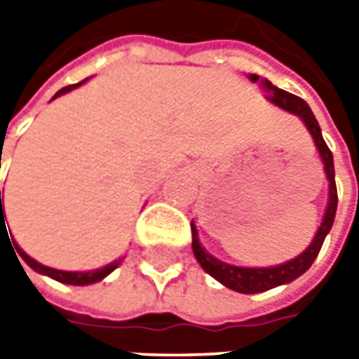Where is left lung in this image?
I'll return each instance as SVG.
<instances>
[{
    "label": "left lung",
    "instance_id": "1",
    "mask_svg": "<svg viewBox=\"0 0 359 359\" xmlns=\"http://www.w3.org/2000/svg\"><path fill=\"white\" fill-rule=\"evenodd\" d=\"M252 81H257L259 76L250 74ZM262 86L264 90L268 91V100L271 104H276L278 107H282L285 111L294 114L297 118L306 123V128L313 137V144L320 151V158L324 161V172L327 175V182H330V198H327V208H325L324 219L320 224V228L316 231V238L311 240V243L302 252V254L280 264V266H273V268H240V266H231L226 262H219L217 257L212 254H208L203 248H201L200 238H198V229L191 224V248H194V255L196 259L200 262V266L212 278H215L219 283H224L226 287L233 290V292H240V294H259V292H266L271 287H278L283 283L294 282L296 278H299L304 271H308L310 266L313 264V259L318 257L322 245H324L325 236L327 231L334 226V217H336V210H338V189H336V172H334V156L330 151V147L322 137V130H320V123L318 119L313 118L310 105L306 104L302 97H297L290 91H283L280 88H276L271 81L268 79H262Z\"/></svg>",
    "mask_w": 359,
    "mask_h": 359
}]
</instances>
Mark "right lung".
<instances>
[{
	"instance_id": "right-lung-1",
	"label": "right lung",
	"mask_w": 359,
	"mask_h": 359,
	"mask_svg": "<svg viewBox=\"0 0 359 359\" xmlns=\"http://www.w3.org/2000/svg\"><path fill=\"white\" fill-rule=\"evenodd\" d=\"M83 81H86V79H83ZM83 81H79V83H76V86H67V88L60 90L55 95H53V100H55V97H60L62 93H67V91H72L74 88H77V86H81ZM4 214H6V212H4V205H1V191H0V238H1V229L6 228V215ZM13 248H15V252L21 255V259H23L29 268L35 269V271H39V273H43V276H49V278H53V280H57V282L69 283V285H88V283L100 282V280H104L107 273H111L114 269L118 268L119 262H121V259H118V262H111V264H107V266H104V268L93 269V271H62V269L48 268V266H43V264L35 262L34 257H29V255L25 254L18 243H13ZM15 257H18V255H15ZM18 259H20V257H18Z\"/></svg>"
}]
</instances>
